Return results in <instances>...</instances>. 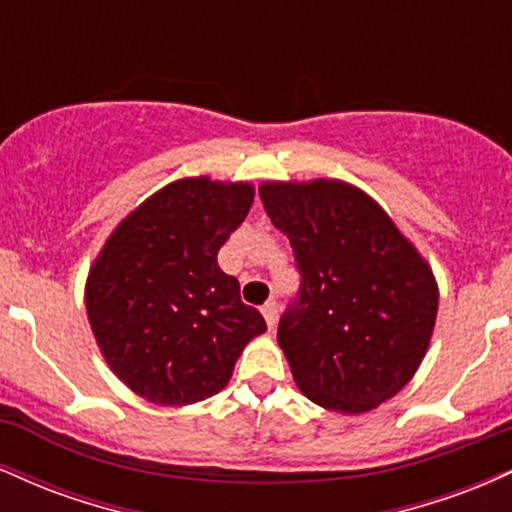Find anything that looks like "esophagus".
I'll return each mask as SVG.
<instances>
[{"label":"esophagus","instance_id":"obj_1","mask_svg":"<svg viewBox=\"0 0 512 512\" xmlns=\"http://www.w3.org/2000/svg\"><path fill=\"white\" fill-rule=\"evenodd\" d=\"M262 315H264V320H267L269 330H274V325H276V315H279V305H276V301L264 303V305H262Z\"/></svg>","mask_w":512,"mask_h":512}]
</instances>
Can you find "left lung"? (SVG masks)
Listing matches in <instances>:
<instances>
[{
    "label": "left lung",
    "instance_id": "1",
    "mask_svg": "<svg viewBox=\"0 0 512 512\" xmlns=\"http://www.w3.org/2000/svg\"><path fill=\"white\" fill-rule=\"evenodd\" d=\"M260 197L301 272L276 334L296 385L339 414L395 397L424 361L436 325L431 267L349 182H262Z\"/></svg>",
    "mask_w": 512,
    "mask_h": 512
}]
</instances>
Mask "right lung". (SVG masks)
I'll return each instance as SVG.
<instances>
[{
  "mask_svg": "<svg viewBox=\"0 0 512 512\" xmlns=\"http://www.w3.org/2000/svg\"><path fill=\"white\" fill-rule=\"evenodd\" d=\"M252 199L250 182H170L115 228L93 262V337L110 370L146 402L182 407L216 395L245 344L267 330L216 262Z\"/></svg>",
  "mask_w": 512,
  "mask_h": 512,
  "instance_id": "obj_1",
  "label": "right lung"
}]
</instances>
